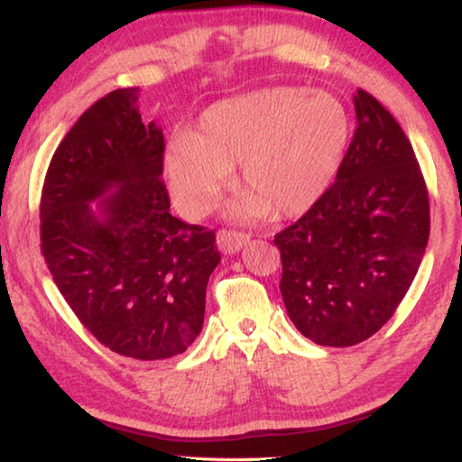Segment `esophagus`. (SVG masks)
Instances as JSON below:
<instances>
[{"label": "esophagus", "mask_w": 462, "mask_h": 462, "mask_svg": "<svg viewBox=\"0 0 462 462\" xmlns=\"http://www.w3.org/2000/svg\"><path fill=\"white\" fill-rule=\"evenodd\" d=\"M247 241H249L247 233H239V231L223 229V231H218V236H217V245L225 254H237L241 247L247 245Z\"/></svg>", "instance_id": "1"}]
</instances>
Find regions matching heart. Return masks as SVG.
I'll return each mask as SVG.
<instances>
[{"label": "heart", "instance_id": "obj_1", "mask_svg": "<svg viewBox=\"0 0 462 462\" xmlns=\"http://www.w3.org/2000/svg\"><path fill=\"white\" fill-rule=\"evenodd\" d=\"M351 142V117L327 91L273 87L217 101L168 145L164 174L184 217H205L229 182L244 218L304 215L325 197Z\"/></svg>", "mask_w": 462, "mask_h": 462}]
</instances>
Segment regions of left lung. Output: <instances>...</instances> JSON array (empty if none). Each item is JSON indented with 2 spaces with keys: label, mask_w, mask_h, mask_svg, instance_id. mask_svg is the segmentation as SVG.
<instances>
[{
  "label": "left lung",
  "mask_w": 462,
  "mask_h": 462,
  "mask_svg": "<svg viewBox=\"0 0 462 462\" xmlns=\"http://www.w3.org/2000/svg\"><path fill=\"white\" fill-rule=\"evenodd\" d=\"M357 127L337 180L280 231L290 320L312 343L351 346L375 335L406 296L430 236V202L414 148L374 95L353 97Z\"/></svg>",
  "instance_id": "left-lung-1"
}]
</instances>
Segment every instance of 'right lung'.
<instances>
[{"label":"right lung","mask_w":462,"mask_h":462,"mask_svg":"<svg viewBox=\"0 0 462 462\" xmlns=\"http://www.w3.org/2000/svg\"><path fill=\"white\" fill-rule=\"evenodd\" d=\"M162 170V129L142 121L135 87L117 88L64 135L40 200V245L64 300L101 345L142 361L189 349L221 262L215 231L170 213Z\"/></svg>","instance_id":"1"}]
</instances>
